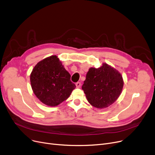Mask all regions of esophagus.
Listing matches in <instances>:
<instances>
[{
    "instance_id": "1",
    "label": "esophagus",
    "mask_w": 155,
    "mask_h": 155,
    "mask_svg": "<svg viewBox=\"0 0 155 155\" xmlns=\"http://www.w3.org/2000/svg\"><path fill=\"white\" fill-rule=\"evenodd\" d=\"M75 85H76V87H77V88H80V86H81V83L78 82H77V83L75 84Z\"/></svg>"
}]
</instances>
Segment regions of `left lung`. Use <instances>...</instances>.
I'll use <instances>...</instances> for the list:
<instances>
[{"label":"left lung","instance_id":"left-lung-1","mask_svg":"<svg viewBox=\"0 0 155 155\" xmlns=\"http://www.w3.org/2000/svg\"><path fill=\"white\" fill-rule=\"evenodd\" d=\"M123 85L120 73L109 64L103 63L98 68L88 70L82 88L92 106L103 109L118 99Z\"/></svg>","mask_w":155,"mask_h":155}]
</instances>
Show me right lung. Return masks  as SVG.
<instances>
[{
	"mask_svg": "<svg viewBox=\"0 0 155 155\" xmlns=\"http://www.w3.org/2000/svg\"><path fill=\"white\" fill-rule=\"evenodd\" d=\"M70 77L59 58L53 55L36 64L31 73L30 81L39 101L54 107L67 100L76 87Z\"/></svg>",
	"mask_w": 155,
	"mask_h": 155,
	"instance_id": "right-lung-1",
	"label": "right lung"
}]
</instances>
